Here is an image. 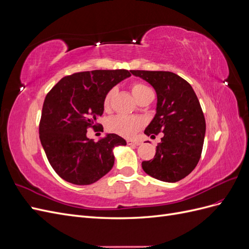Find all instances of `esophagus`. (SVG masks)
Returning a JSON list of instances; mask_svg holds the SVG:
<instances>
[{
	"instance_id": "34e87169",
	"label": "esophagus",
	"mask_w": 249,
	"mask_h": 249,
	"mask_svg": "<svg viewBox=\"0 0 249 249\" xmlns=\"http://www.w3.org/2000/svg\"><path fill=\"white\" fill-rule=\"evenodd\" d=\"M126 143L129 145H140L141 142L139 140H134V139H127Z\"/></svg>"
}]
</instances>
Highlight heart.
Returning a JSON list of instances; mask_svg holds the SVG:
<instances>
[{"label": "heart", "mask_w": 249, "mask_h": 249, "mask_svg": "<svg viewBox=\"0 0 249 249\" xmlns=\"http://www.w3.org/2000/svg\"><path fill=\"white\" fill-rule=\"evenodd\" d=\"M132 93L137 102H139L143 97L147 94L153 93L150 88L146 85L142 84V83H134L131 86ZM113 94H114V89H111L105 95L104 99V108L105 110H108L110 108V103ZM143 125L142 119L139 117L134 116H126V115H116L108 119L107 122V129L110 132L120 135L123 137H132L136 134Z\"/></svg>", "instance_id": "b5f03b06"}]
</instances>
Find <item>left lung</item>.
Listing matches in <instances>:
<instances>
[{
    "instance_id": "8db88e82",
    "label": "left lung",
    "mask_w": 249,
    "mask_h": 249,
    "mask_svg": "<svg viewBox=\"0 0 249 249\" xmlns=\"http://www.w3.org/2000/svg\"><path fill=\"white\" fill-rule=\"evenodd\" d=\"M149 83L157 93L156 115L144 134L163 133L153 160L143 161L148 176L167 183L186 178L200 159L206 120L192 86L171 71H131Z\"/></svg>"
}]
</instances>
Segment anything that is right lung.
I'll use <instances>...</instances> for the list:
<instances>
[{
	"mask_svg": "<svg viewBox=\"0 0 249 249\" xmlns=\"http://www.w3.org/2000/svg\"><path fill=\"white\" fill-rule=\"evenodd\" d=\"M129 77L126 70L77 72L62 78L47 94L39 138L51 166L66 182L90 185L112 169L113 149L125 145V140L107 134L94 142L86 133L103 115L105 95Z\"/></svg>",
	"mask_w": 249,
	"mask_h": 249,
	"instance_id": "right-lung-1",
	"label": "right lung"
}]
</instances>
